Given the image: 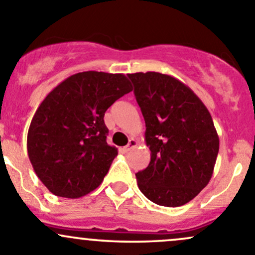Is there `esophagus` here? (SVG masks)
Masks as SVG:
<instances>
[{
	"label": "esophagus",
	"mask_w": 255,
	"mask_h": 255,
	"mask_svg": "<svg viewBox=\"0 0 255 255\" xmlns=\"http://www.w3.org/2000/svg\"><path fill=\"white\" fill-rule=\"evenodd\" d=\"M136 145H137V141H136L135 138H130V140H128V143L124 147V148H123V151L128 152L131 148H132V147H135Z\"/></svg>",
	"instance_id": "1"
}]
</instances>
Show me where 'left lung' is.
Instances as JSON below:
<instances>
[{"label": "left lung", "mask_w": 255, "mask_h": 255, "mask_svg": "<svg viewBox=\"0 0 255 255\" xmlns=\"http://www.w3.org/2000/svg\"><path fill=\"white\" fill-rule=\"evenodd\" d=\"M145 119L151 151L146 169L136 173L138 189L152 203L177 207L209 184L220 140L210 112L182 81L159 72L128 73Z\"/></svg>", "instance_id": "8db88e82"}]
</instances>
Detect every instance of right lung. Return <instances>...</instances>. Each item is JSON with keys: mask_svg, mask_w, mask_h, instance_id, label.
Instances as JSON below:
<instances>
[{"mask_svg": "<svg viewBox=\"0 0 255 255\" xmlns=\"http://www.w3.org/2000/svg\"><path fill=\"white\" fill-rule=\"evenodd\" d=\"M132 91L123 73L85 71L44 98L31 119L27 149L34 172L50 193L67 199L98 188L118 148L107 143L104 114Z\"/></svg>", "mask_w": 255, "mask_h": 255, "instance_id": "1", "label": "right lung"}]
</instances>
